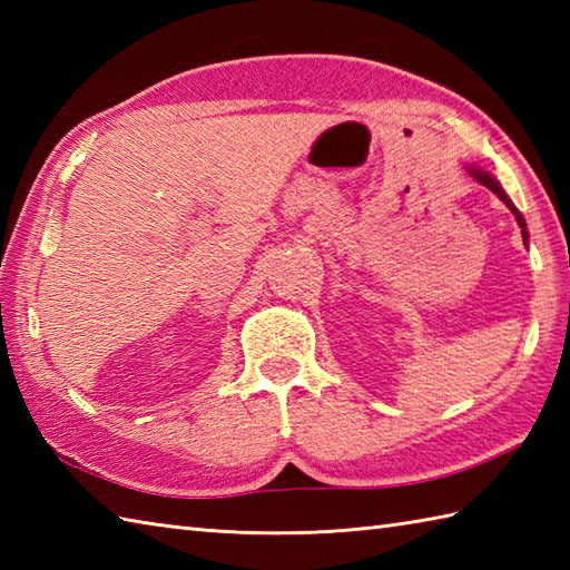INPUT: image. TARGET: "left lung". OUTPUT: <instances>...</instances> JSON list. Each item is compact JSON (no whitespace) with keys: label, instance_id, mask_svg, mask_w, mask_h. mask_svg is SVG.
I'll use <instances>...</instances> for the list:
<instances>
[{"label":"left lung","instance_id":"8db88e82","mask_svg":"<svg viewBox=\"0 0 570 570\" xmlns=\"http://www.w3.org/2000/svg\"><path fill=\"white\" fill-rule=\"evenodd\" d=\"M468 174L472 176V178H475L478 180V184H482V186H488L492 193H494V196H498L504 205H507V208H510L512 210V215L517 217V225L519 227H522V239H524V245H527V242H529V229H527V223H524V217H522V213H519L517 210V205L510 200V196H507V193H504V188L500 186V180L498 178H494L490 171H482V168H478V166H468Z\"/></svg>","mask_w":570,"mask_h":570}]
</instances>
